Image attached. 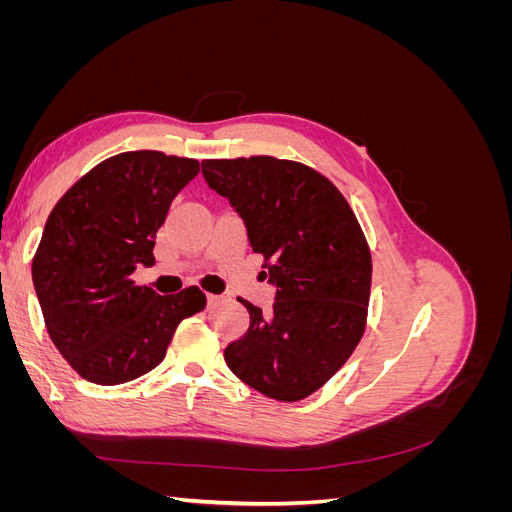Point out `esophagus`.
<instances>
[{
  "label": "esophagus",
  "mask_w": 512,
  "mask_h": 512,
  "mask_svg": "<svg viewBox=\"0 0 512 512\" xmlns=\"http://www.w3.org/2000/svg\"><path fill=\"white\" fill-rule=\"evenodd\" d=\"M218 303H220V297H215V294H207V305H209V307L218 305Z\"/></svg>",
  "instance_id": "esophagus-1"
}]
</instances>
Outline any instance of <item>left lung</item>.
Listing matches in <instances>:
<instances>
[{"mask_svg":"<svg viewBox=\"0 0 512 512\" xmlns=\"http://www.w3.org/2000/svg\"><path fill=\"white\" fill-rule=\"evenodd\" d=\"M209 188L239 213L271 312L239 299L250 329L224 350L226 365L252 389L299 401L335 376L361 342L371 290V254L348 200L299 162L271 156L205 160Z\"/></svg>","mask_w":512,"mask_h":512,"instance_id":"1","label":"left lung"}]
</instances>
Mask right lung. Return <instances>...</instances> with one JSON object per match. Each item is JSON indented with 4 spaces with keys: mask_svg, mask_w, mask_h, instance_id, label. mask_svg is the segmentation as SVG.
Instances as JSON below:
<instances>
[{
    "mask_svg": "<svg viewBox=\"0 0 512 512\" xmlns=\"http://www.w3.org/2000/svg\"><path fill=\"white\" fill-rule=\"evenodd\" d=\"M198 160L126 151L89 170L44 224L32 277L53 344L76 374L123 384L158 367L179 322L205 309L196 286L158 294L130 275L151 267L156 232Z\"/></svg>",
    "mask_w": 512,
    "mask_h": 512,
    "instance_id": "1",
    "label": "right lung"
}]
</instances>
